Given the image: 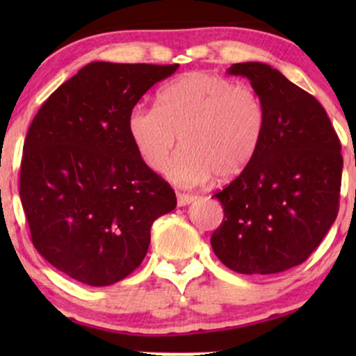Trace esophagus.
Instances as JSON below:
<instances>
[{"instance_id": "esophagus-1", "label": "esophagus", "mask_w": 356, "mask_h": 356, "mask_svg": "<svg viewBox=\"0 0 356 356\" xmlns=\"http://www.w3.org/2000/svg\"><path fill=\"white\" fill-rule=\"evenodd\" d=\"M177 199H178V206L183 207V206H188V204H191L196 196H193V194H188V193H177Z\"/></svg>"}]
</instances>
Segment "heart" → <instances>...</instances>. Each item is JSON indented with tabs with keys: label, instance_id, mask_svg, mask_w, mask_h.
I'll use <instances>...</instances> for the list:
<instances>
[{
	"label": "heart",
	"instance_id": "heart-1",
	"mask_svg": "<svg viewBox=\"0 0 356 356\" xmlns=\"http://www.w3.org/2000/svg\"><path fill=\"white\" fill-rule=\"evenodd\" d=\"M266 108L251 87L207 71L188 72L159 94V106L136 105L128 133L139 157L154 172L167 167L178 136L183 149L168 167L181 186L227 181L245 172L259 149Z\"/></svg>",
	"mask_w": 356,
	"mask_h": 356
}]
</instances>
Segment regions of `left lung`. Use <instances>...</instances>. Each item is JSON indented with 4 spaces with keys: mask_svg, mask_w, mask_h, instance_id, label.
I'll list each match as a JSON object with an SVG mask.
<instances>
[{
    "mask_svg": "<svg viewBox=\"0 0 356 356\" xmlns=\"http://www.w3.org/2000/svg\"><path fill=\"white\" fill-rule=\"evenodd\" d=\"M248 77L266 108L254 159L220 193L216 256L246 275L279 274L319 246L339 212L343 159L323 105L280 71L256 61L227 70Z\"/></svg>",
    "mask_w": 356,
    "mask_h": 356,
    "instance_id": "obj_1",
    "label": "left lung"
}]
</instances>
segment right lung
Wrapping results in <instances>:
<instances>
[{"instance_id": "obj_1", "label": "right lung", "mask_w": 356, "mask_h": 356, "mask_svg": "<svg viewBox=\"0 0 356 356\" xmlns=\"http://www.w3.org/2000/svg\"><path fill=\"white\" fill-rule=\"evenodd\" d=\"M178 66L89 63L33 118L19 194L35 250L71 279L123 280L147 254L152 223L177 207L172 186L139 157L128 115Z\"/></svg>"}]
</instances>
